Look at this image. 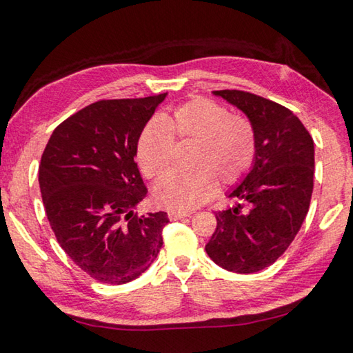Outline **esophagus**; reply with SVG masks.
<instances>
[{"label": "esophagus", "instance_id": "34e87169", "mask_svg": "<svg viewBox=\"0 0 353 353\" xmlns=\"http://www.w3.org/2000/svg\"><path fill=\"white\" fill-rule=\"evenodd\" d=\"M191 213L188 211H174V210H170L168 211V217L170 221H179V219H183V217H188Z\"/></svg>", "mask_w": 353, "mask_h": 353}]
</instances>
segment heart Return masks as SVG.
I'll use <instances>...</instances> for the list:
<instances>
[{
    "label": "heart",
    "instance_id": "1",
    "mask_svg": "<svg viewBox=\"0 0 353 353\" xmlns=\"http://www.w3.org/2000/svg\"><path fill=\"white\" fill-rule=\"evenodd\" d=\"M172 134L193 142L188 170L171 172L154 188L159 205L190 211L213 194L216 182L232 185L247 174L256 157V132L248 119L232 115L225 106L208 99H194L179 106L171 117H152L137 143V159L143 174L162 177L172 163Z\"/></svg>",
    "mask_w": 353,
    "mask_h": 353
}]
</instances>
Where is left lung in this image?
Wrapping results in <instances>:
<instances>
[{
  "label": "left lung",
  "instance_id": "left-lung-1",
  "mask_svg": "<svg viewBox=\"0 0 353 353\" xmlns=\"http://www.w3.org/2000/svg\"><path fill=\"white\" fill-rule=\"evenodd\" d=\"M238 108L256 132V157L230 191L236 207L216 213L205 245L211 261L228 272L250 274L272 265L298 234L309 211L315 146L290 110L243 91H213Z\"/></svg>",
  "mask_w": 353,
  "mask_h": 353
}]
</instances>
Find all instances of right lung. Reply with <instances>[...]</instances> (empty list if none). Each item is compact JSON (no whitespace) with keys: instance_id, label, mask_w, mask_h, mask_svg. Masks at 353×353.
I'll return each instance as SVG.
<instances>
[{"instance_id":"1","label":"right lung","mask_w":353,"mask_h":353,"mask_svg":"<svg viewBox=\"0 0 353 353\" xmlns=\"http://www.w3.org/2000/svg\"><path fill=\"white\" fill-rule=\"evenodd\" d=\"M168 92L100 100L54 130L41 156V197L66 254L99 283H131L162 248L165 211L139 216L148 194L137 168L145 125Z\"/></svg>"}]
</instances>
